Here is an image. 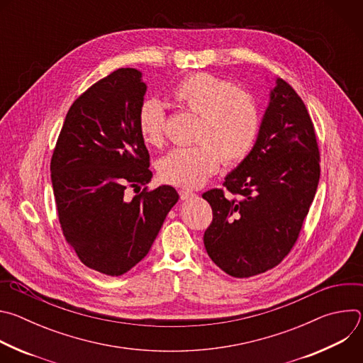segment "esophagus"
<instances>
[{
    "instance_id": "1",
    "label": "esophagus",
    "mask_w": 363,
    "mask_h": 363,
    "mask_svg": "<svg viewBox=\"0 0 363 363\" xmlns=\"http://www.w3.org/2000/svg\"><path fill=\"white\" fill-rule=\"evenodd\" d=\"M179 196H181V199H189V198L195 196V194L188 189H179Z\"/></svg>"
}]
</instances>
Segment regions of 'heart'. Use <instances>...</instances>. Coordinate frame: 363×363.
Masks as SVG:
<instances>
[{
    "mask_svg": "<svg viewBox=\"0 0 363 363\" xmlns=\"http://www.w3.org/2000/svg\"><path fill=\"white\" fill-rule=\"evenodd\" d=\"M172 99L184 111L199 118L189 147H177L160 162L161 178L175 186L196 188L213 177L224 161L235 165L252 150L262 118L255 97L227 79L211 73L184 77L172 90ZM167 116L158 101L145 100L138 111L143 140L161 146Z\"/></svg>",
    "mask_w": 363,
    "mask_h": 363,
    "instance_id": "1",
    "label": "heart"
}]
</instances>
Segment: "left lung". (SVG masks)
I'll return each instance as SVG.
<instances>
[{
  "instance_id": "8db88e82",
  "label": "left lung",
  "mask_w": 363,
  "mask_h": 363,
  "mask_svg": "<svg viewBox=\"0 0 363 363\" xmlns=\"http://www.w3.org/2000/svg\"><path fill=\"white\" fill-rule=\"evenodd\" d=\"M319 178L312 118L296 90L277 79L252 150L224 188L202 194L213 208L203 234L211 260L237 279L279 266L298 238Z\"/></svg>"
}]
</instances>
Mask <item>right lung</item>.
Listing matches in <instances>:
<instances>
[{"instance_id": "1", "label": "right lung", "mask_w": 363, "mask_h": 363, "mask_svg": "<svg viewBox=\"0 0 363 363\" xmlns=\"http://www.w3.org/2000/svg\"><path fill=\"white\" fill-rule=\"evenodd\" d=\"M145 91L130 67L91 84L70 106L50 162L67 244L86 267L108 276L142 260L179 198L169 185L146 186L150 158L138 126ZM129 187L138 191L132 200Z\"/></svg>"}]
</instances>
